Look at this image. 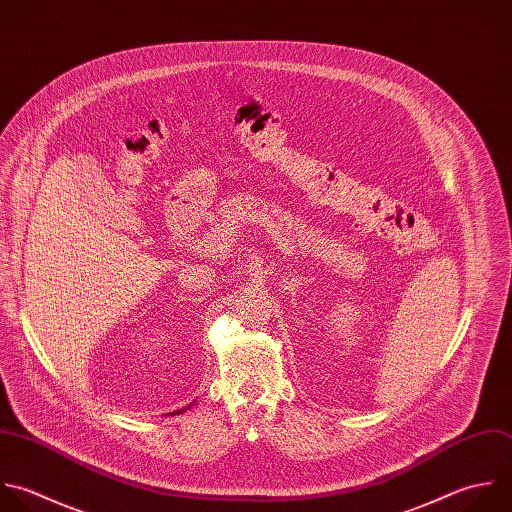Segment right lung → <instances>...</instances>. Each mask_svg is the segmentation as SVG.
<instances>
[{
	"label": "right lung",
	"instance_id": "1",
	"mask_svg": "<svg viewBox=\"0 0 512 512\" xmlns=\"http://www.w3.org/2000/svg\"><path fill=\"white\" fill-rule=\"evenodd\" d=\"M183 411H185V409H183ZM173 415H175V413H173Z\"/></svg>",
	"mask_w": 512,
	"mask_h": 512
}]
</instances>
